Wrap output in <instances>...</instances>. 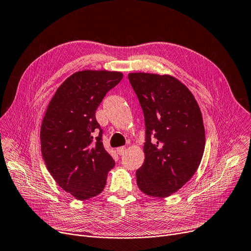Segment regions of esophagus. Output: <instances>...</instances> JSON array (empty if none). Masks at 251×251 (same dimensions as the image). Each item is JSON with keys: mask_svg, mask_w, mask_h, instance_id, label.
Instances as JSON below:
<instances>
[{"mask_svg": "<svg viewBox=\"0 0 251 251\" xmlns=\"http://www.w3.org/2000/svg\"><path fill=\"white\" fill-rule=\"evenodd\" d=\"M116 151L119 155H124L126 152V147H119V148H117Z\"/></svg>", "mask_w": 251, "mask_h": 251, "instance_id": "34e87169", "label": "esophagus"}]
</instances>
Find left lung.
<instances>
[{
  "label": "left lung",
  "mask_w": 251,
  "mask_h": 251,
  "mask_svg": "<svg viewBox=\"0 0 251 251\" xmlns=\"http://www.w3.org/2000/svg\"><path fill=\"white\" fill-rule=\"evenodd\" d=\"M144 112L145 160L136 172L139 189L164 198L181 189L203 156L205 130L193 94L169 75H127Z\"/></svg>",
  "instance_id": "1"
}]
</instances>
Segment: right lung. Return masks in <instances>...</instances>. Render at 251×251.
Here are the masks:
<instances>
[{
    "mask_svg": "<svg viewBox=\"0 0 251 251\" xmlns=\"http://www.w3.org/2000/svg\"><path fill=\"white\" fill-rule=\"evenodd\" d=\"M118 71L71 75L50 101L41 126L42 155L56 183L78 200L99 195L115 162L103 146L96 110L122 80Z\"/></svg>",
    "mask_w": 251,
    "mask_h": 251,
    "instance_id": "add662e5",
    "label": "right lung"
}]
</instances>
